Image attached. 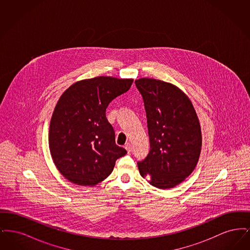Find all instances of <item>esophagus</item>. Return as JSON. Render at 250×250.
<instances>
[{"instance_id":"obj_1","label":"esophagus","mask_w":250,"mask_h":250,"mask_svg":"<svg viewBox=\"0 0 250 250\" xmlns=\"http://www.w3.org/2000/svg\"><path fill=\"white\" fill-rule=\"evenodd\" d=\"M125 150L127 151V153H130L131 150H132V146H131V143H125Z\"/></svg>"}]
</instances>
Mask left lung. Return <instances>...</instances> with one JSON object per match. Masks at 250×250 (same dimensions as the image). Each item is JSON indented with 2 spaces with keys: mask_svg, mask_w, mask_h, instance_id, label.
I'll return each mask as SVG.
<instances>
[{
  "mask_svg": "<svg viewBox=\"0 0 250 250\" xmlns=\"http://www.w3.org/2000/svg\"><path fill=\"white\" fill-rule=\"evenodd\" d=\"M143 95L150 140V152L138 162L150 185L171 188L188 177L202 150L200 121L188 96L173 84L143 78L135 81Z\"/></svg>",
  "mask_w": 250,
  "mask_h": 250,
  "instance_id": "obj_1",
  "label": "left lung"
}]
</instances>
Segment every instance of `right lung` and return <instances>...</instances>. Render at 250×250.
I'll return each instance as SVG.
<instances>
[{
  "label": "right lung",
  "mask_w": 250,
  "mask_h": 250,
  "mask_svg": "<svg viewBox=\"0 0 250 250\" xmlns=\"http://www.w3.org/2000/svg\"><path fill=\"white\" fill-rule=\"evenodd\" d=\"M132 83L133 79L100 76L77 82L61 95L50 119L48 146L64 178L94 187L107 178L115 161L126 154L115 143L106 108Z\"/></svg>",
  "instance_id": "1"
}]
</instances>
